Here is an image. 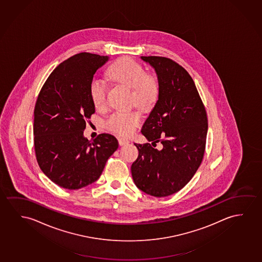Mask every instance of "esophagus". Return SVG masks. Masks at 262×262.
Returning <instances> with one entry per match:
<instances>
[{
  "instance_id": "1",
  "label": "esophagus",
  "mask_w": 262,
  "mask_h": 262,
  "mask_svg": "<svg viewBox=\"0 0 262 262\" xmlns=\"http://www.w3.org/2000/svg\"><path fill=\"white\" fill-rule=\"evenodd\" d=\"M129 140H127V139H124V138H120L119 139V144L120 146H124V145L129 144Z\"/></svg>"
}]
</instances>
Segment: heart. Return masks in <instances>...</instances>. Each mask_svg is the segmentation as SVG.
<instances>
[{"label": "heart", "instance_id": "b5f03b06", "mask_svg": "<svg viewBox=\"0 0 262 262\" xmlns=\"http://www.w3.org/2000/svg\"><path fill=\"white\" fill-rule=\"evenodd\" d=\"M107 75L114 82L124 84L133 89L132 102L137 107L147 110L155 103L160 84L154 76L146 74L142 66L129 57H122L111 66ZM92 102L96 108H102L106 104V83L98 77L92 79L89 85ZM141 121V115L137 112L115 113L107 121L108 129L120 135L128 136Z\"/></svg>", "mask_w": 262, "mask_h": 262}]
</instances>
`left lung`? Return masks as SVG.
I'll use <instances>...</instances> for the list:
<instances>
[{
	"instance_id": "1",
	"label": "left lung",
	"mask_w": 262,
	"mask_h": 262,
	"mask_svg": "<svg viewBox=\"0 0 262 262\" xmlns=\"http://www.w3.org/2000/svg\"><path fill=\"white\" fill-rule=\"evenodd\" d=\"M155 70L160 93L142 126L149 143H134L139 150L132 165L139 189L155 198L179 192L193 178L205 153L208 121L192 77L174 61L163 57H141Z\"/></svg>"
}]
</instances>
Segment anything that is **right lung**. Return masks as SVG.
I'll return each mask as SVG.
<instances>
[{
	"instance_id": "1",
	"label": "right lung",
	"mask_w": 262,
	"mask_h": 262,
	"mask_svg": "<svg viewBox=\"0 0 262 262\" xmlns=\"http://www.w3.org/2000/svg\"><path fill=\"white\" fill-rule=\"evenodd\" d=\"M107 56L77 54L58 64L39 92L34 110V147L42 172L57 186L76 190L100 178L118 148L115 137L83 136L85 120L95 114L89 85Z\"/></svg>"
}]
</instances>
